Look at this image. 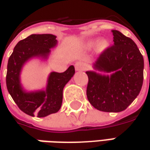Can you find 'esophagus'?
<instances>
[{
	"label": "esophagus",
	"instance_id": "34e87169",
	"mask_svg": "<svg viewBox=\"0 0 150 150\" xmlns=\"http://www.w3.org/2000/svg\"><path fill=\"white\" fill-rule=\"evenodd\" d=\"M75 71H83V70L86 68V65H85L83 62H78L75 63Z\"/></svg>",
	"mask_w": 150,
	"mask_h": 150
}]
</instances>
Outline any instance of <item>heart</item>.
I'll list each match as a JSON object with an SVG mask.
<instances>
[{"label": "heart", "mask_w": 150, "mask_h": 150, "mask_svg": "<svg viewBox=\"0 0 150 150\" xmlns=\"http://www.w3.org/2000/svg\"><path fill=\"white\" fill-rule=\"evenodd\" d=\"M96 41H91V42H89L88 43L87 46H88V48H92V47H94L96 46ZM105 46H106V42L105 41H101L100 45H99V48L100 50L104 49Z\"/></svg>", "instance_id": "1"}]
</instances>
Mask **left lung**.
<instances>
[{"mask_svg": "<svg viewBox=\"0 0 150 150\" xmlns=\"http://www.w3.org/2000/svg\"><path fill=\"white\" fill-rule=\"evenodd\" d=\"M113 46L99 56L96 70L88 71L87 96L97 110L120 112L125 110L138 96L143 84L144 59L136 43L118 30H112Z\"/></svg>", "mask_w": 150, "mask_h": 150, "instance_id": "obj_1", "label": "left lung"}]
</instances>
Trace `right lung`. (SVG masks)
<instances>
[{
    "mask_svg": "<svg viewBox=\"0 0 150 150\" xmlns=\"http://www.w3.org/2000/svg\"><path fill=\"white\" fill-rule=\"evenodd\" d=\"M58 43L53 34H31L15 46L7 65L6 86L8 93L23 112L29 116L45 117L59 112L62 103V91L75 74L74 66L62 73L51 72L46 90L26 91L21 83V69L33 58L46 59L50 49Z\"/></svg>",
    "mask_w": 150,
    "mask_h": 150,
    "instance_id": "obj_1",
    "label": "right lung"
}]
</instances>
